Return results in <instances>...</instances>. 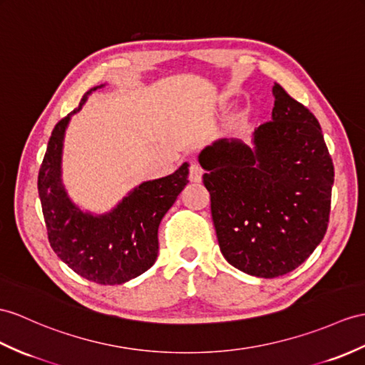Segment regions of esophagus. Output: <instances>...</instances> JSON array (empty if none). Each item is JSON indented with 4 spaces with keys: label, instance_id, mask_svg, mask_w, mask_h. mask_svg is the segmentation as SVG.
Listing matches in <instances>:
<instances>
[{
    "label": "esophagus",
    "instance_id": "34e87169",
    "mask_svg": "<svg viewBox=\"0 0 365 365\" xmlns=\"http://www.w3.org/2000/svg\"><path fill=\"white\" fill-rule=\"evenodd\" d=\"M202 168L200 167V164H197V163H193L192 165H190V172H189V180L192 181V182H200L201 180H202Z\"/></svg>",
    "mask_w": 365,
    "mask_h": 365
}]
</instances>
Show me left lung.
<instances>
[{"label": "left lung", "instance_id": "8db88e82", "mask_svg": "<svg viewBox=\"0 0 365 365\" xmlns=\"http://www.w3.org/2000/svg\"><path fill=\"white\" fill-rule=\"evenodd\" d=\"M272 96L271 122L251 144L218 139L198 156L221 254L262 279L296 269L322 242L334 182L313 113L277 83Z\"/></svg>", "mask_w": 365, "mask_h": 365}]
</instances>
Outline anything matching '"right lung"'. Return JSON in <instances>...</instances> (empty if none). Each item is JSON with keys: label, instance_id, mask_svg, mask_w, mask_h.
Returning a JSON list of instances; mask_svg holds the SVG:
<instances>
[{"label": "right lung", "instance_id": "right-lung-1", "mask_svg": "<svg viewBox=\"0 0 365 365\" xmlns=\"http://www.w3.org/2000/svg\"><path fill=\"white\" fill-rule=\"evenodd\" d=\"M103 86L91 88L52 130L38 173V195L49 243L60 260L86 280L122 285L155 264L159 223L189 182V163L172 175L140 182L108 212L80 207L63 182L65 135L88 96Z\"/></svg>", "mask_w": 365, "mask_h": 365}]
</instances>
